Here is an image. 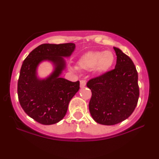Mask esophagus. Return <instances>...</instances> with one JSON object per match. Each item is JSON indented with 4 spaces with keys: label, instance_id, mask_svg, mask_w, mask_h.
<instances>
[{
    "label": "esophagus",
    "instance_id": "34e87169",
    "mask_svg": "<svg viewBox=\"0 0 159 159\" xmlns=\"http://www.w3.org/2000/svg\"><path fill=\"white\" fill-rule=\"evenodd\" d=\"M86 85V81L85 80H81L80 81V88H84Z\"/></svg>",
    "mask_w": 159,
    "mask_h": 159
}]
</instances>
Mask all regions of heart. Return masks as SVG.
I'll return each instance as SVG.
<instances>
[{
	"instance_id": "obj_1",
	"label": "heart",
	"mask_w": 159,
	"mask_h": 159,
	"mask_svg": "<svg viewBox=\"0 0 159 159\" xmlns=\"http://www.w3.org/2000/svg\"><path fill=\"white\" fill-rule=\"evenodd\" d=\"M115 56L111 51H88L84 53L77 60L78 69L92 70L95 75H103L108 72L114 66ZM71 71H75L76 67H70Z\"/></svg>"
}]
</instances>
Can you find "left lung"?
Returning <instances> with one entry per match:
<instances>
[{
  "instance_id": "8db88e82",
  "label": "left lung",
  "mask_w": 159,
  "mask_h": 159,
  "mask_svg": "<svg viewBox=\"0 0 159 159\" xmlns=\"http://www.w3.org/2000/svg\"><path fill=\"white\" fill-rule=\"evenodd\" d=\"M114 70L90 80L87 86L92 92L89 110L93 119L103 125H114L134 111L139 98L138 75L134 63L118 48Z\"/></svg>"
}]
</instances>
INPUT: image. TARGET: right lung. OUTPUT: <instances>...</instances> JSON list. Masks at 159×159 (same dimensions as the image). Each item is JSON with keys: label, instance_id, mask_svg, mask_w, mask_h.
I'll return each mask as SVG.
<instances>
[{"label": "right lung", "instance_id": "obj_1", "mask_svg": "<svg viewBox=\"0 0 159 159\" xmlns=\"http://www.w3.org/2000/svg\"><path fill=\"white\" fill-rule=\"evenodd\" d=\"M75 43L42 44L24 61L18 80L19 101L25 112L45 125L58 123L65 116L69 103L80 89V82H71L61 77L66 67L64 58L75 50ZM48 61L53 71L46 78L38 76V66Z\"/></svg>", "mask_w": 159, "mask_h": 159}]
</instances>
